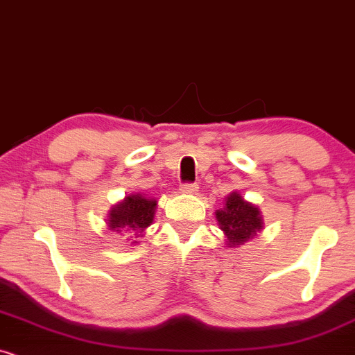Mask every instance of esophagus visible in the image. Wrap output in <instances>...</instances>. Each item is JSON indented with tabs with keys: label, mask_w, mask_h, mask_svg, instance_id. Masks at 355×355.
Segmentation results:
<instances>
[{
	"label": "esophagus",
	"mask_w": 355,
	"mask_h": 355,
	"mask_svg": "<svg viewBox=\"0 0 355 355\" xmlns=\"http://www.w3.org/2000/svg\"><path fill=\"white\" fill-rule=\"evenodd\" d=\"M179 191L184 192V194H194V192L198 191V184H194V182H182V184L179 186Z\"/></svg>",
	"instance_id": "1"
}]
</instances>
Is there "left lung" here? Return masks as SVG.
Instances as JSON below:
<instances>
[{"label":"left lung","mask_w":355,"mask_h":355,"mask_svg":"<svg viewBox=\"0 0 355 355\" xmlns=\"http://www.w3.org/2000/svg\"><path fill=\"white\" fill-rule=\"evenodd\" d=\"M220 229L225 232L229 245H242L261 229L260 211L250 202H245L237 192H232L222 211L216 212Z\"/></svg>","instance_id":"obj_1"}]
</instances>
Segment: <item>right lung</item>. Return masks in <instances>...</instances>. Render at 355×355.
Returning a JSON list of instances; mask_svg holds the SVG:
<instances>
[{"mask_svg": "<svg viewBox=\"0 0 355 355\" xmlns=\"http://www.w3.org/2000/svg\"><path fill=\"white\" fill-rule=\"evenodd\" d=\"M155 211L156 200L146 199L139 194L130 196L123 202L112 209L108 224H110V229L116 230L118 234L123 229L141 232L153 222Z\"/></svg>", "mask_w": 355, "mask_h": 355, "instance_id": "obj_1", "label": "right lung"}]
</instances>
